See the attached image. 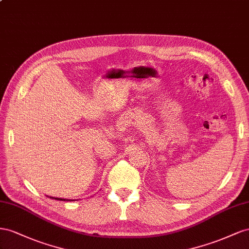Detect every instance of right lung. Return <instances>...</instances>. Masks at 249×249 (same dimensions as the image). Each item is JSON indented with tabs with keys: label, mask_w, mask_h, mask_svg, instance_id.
Returning <instances> with one entry per match:
<instances>
[{
	"label": "right lung",
	"mask_w": 249,
	"mask_h": 249,
	"mask_svg": "<svg viewBox=\"0 0 249 249\" xmlns=\"http://www.w3.org/2000/svg\"><path fill=\"white\" fill-rule=\"evenodd\" d=\"M50 198H53V199L56 200H61V201H71V199H65V198H57V197H52V196H49Z\"/></svg>",
	"instance_id": "obj_1"
}]
</instances>
